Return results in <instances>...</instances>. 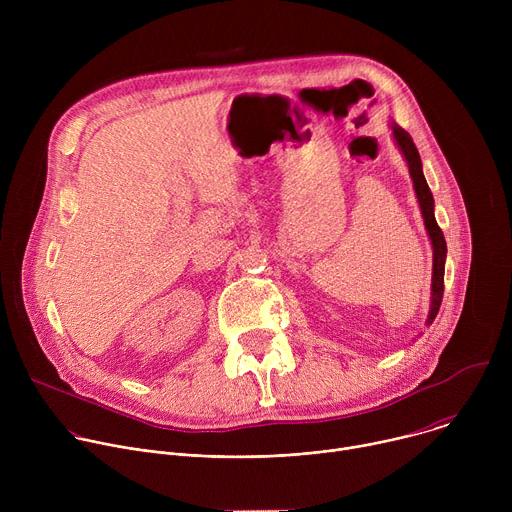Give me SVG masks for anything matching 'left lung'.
Segmentation results:
<instances>
[{
    "label": "left lung",
    "instance_id": "8db88e82",
    "mask_svg": "<svg viewBox=\"0 0 512 512\" xmlns=\"http://www.w3.org/2000/svg\"><path fill=\"white\" fill-rule=\"evenodd\" d=\"M391 129H393L397 145L401 148V152H403V156L409 164V174H411L415 194H417V200H419V206H421L423 223H425L427 235H429L431 245H433V283H431L433 294H431V310H429V318H427V324H431L433 318L437 316V312H440L442 298H444V269H446L448 247H446V239H444L442 229L437 227V223H435L433 194H431V190L425 182V176H423V170H421V158H419L415 143H413L411 135L405 129H401L399 125H391Z\"/></svg>",
    "mask_w": 512,
    "mask_h": 512
}]
</instances>
